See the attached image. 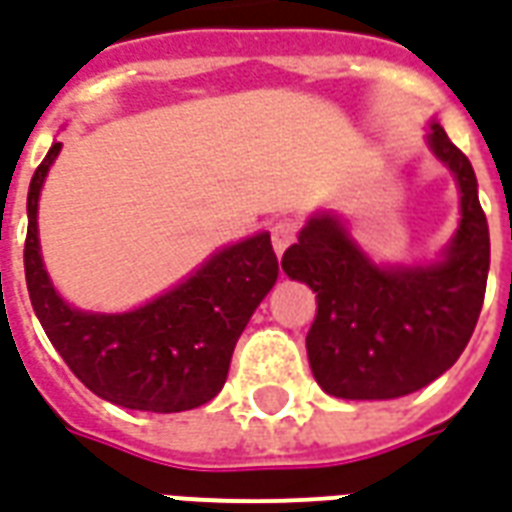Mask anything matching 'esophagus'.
<instances>
[{
    "mask_svg": "<svg viewBox=\"0 0 512 512\" xmlns=\"http://www.w3.org/2000/svg\"><path fill=\"white\" fill-rule=\"evenodd\" d=\"M296 232H299V224L293 219H280L271 224V246L277 255H282L296 241Z\"/></svg>",
    "mask_w": 512,
    "mask_h": 512,
    "instance_id": "1",
    "label": "esophagus"
}]
</instances>
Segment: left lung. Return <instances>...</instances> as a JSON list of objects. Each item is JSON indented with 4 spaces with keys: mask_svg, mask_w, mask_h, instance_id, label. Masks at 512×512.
Instances as JSON below:
<instances>
[{
    "mask_svg": "<svg viewBox=\"0 0 512 512\" xmlns=\"http://www.w3.org/2000/svg\"><path fill=\"white\" fill-rule=\"evenodd\" d=\"M427 144L460 188V227L441 260L377 266L332 213L307 221L282 255L285 274L316 293L307 360L338 399H396L430 385L455 366L477 327L491 266L477 177L441 124H430Z\"/></svg>",
    "mask_w": 512,
    "mask_h": 512,
    "instance_id": "left-lung-1",
    "label": "left lung"
}]
</instances>
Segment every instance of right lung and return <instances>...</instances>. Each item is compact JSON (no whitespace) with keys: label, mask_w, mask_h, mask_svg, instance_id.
<instances>
[{"label":"right lung","mask_w":512,"mask_h":512,"mask_svg":"<svg viewBox=\"0 0 512 512\" xmlns=\"http://www.w3.org/2000/svg\"><path fill=\"white\" fill-rule=\"evenodd\" d=\"M63 144H52L27 194L24 274L35 316L74 377L107 402L180 413L224 388L232 349L277 282L268 232L221 249L188 280L130 313H82L49 282L38 246V196Z\"/></svg>","instance_id":"obj_1"}]
</instances>
